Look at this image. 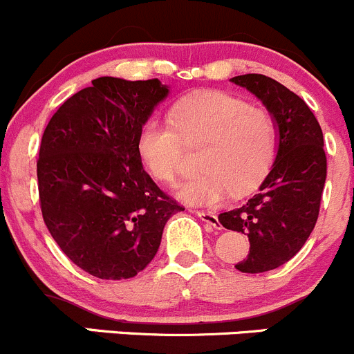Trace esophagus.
Returning <instances> with one entry per match:
<instances>
[{
  "label": "esophagus",
  "instance_id": "obj_1",
  "mask_svg": "<svg viewBox=\"0 0 354 354\" xmlns=\"http://www.w3.org/2000/svg\"><path fill=\"white\" fill-rule=\"evenodd\" d=\"M197 216L200 219L203 221L205 224H209V226L212 227H219V219H217V216L214 212H205V210H197Z\"/></svg>",
  "mask_w": 354,
  "mask_h": 354
}]
</instances>
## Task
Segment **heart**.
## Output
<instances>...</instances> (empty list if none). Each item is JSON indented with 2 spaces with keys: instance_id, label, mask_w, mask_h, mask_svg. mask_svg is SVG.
<instances>
[{
  "instance_id": "b5f03b06",
  "label": "heart",
  "mask_w": 354,
  "mask_h": 354,
  "mask_svg": "<svg viewBox=\"0 0 354 354\" xmlns=\"http://www.w3.org/2000/svg\"><path fill=\"white\" fill-rule=\"evenodd\" d=\"M169 121L151 118L140 128L138 156L160 183H174L187 162V145L197 149L200 176L178 190L192 205L216 207L231 195L252 192L270 169L277 149V124L270 111L250 106L223 91H203L173 106Z\"/></svg>"
}]
</instances>
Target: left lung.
Returning a JSON list of instances; mask_svg holds the SVG:
<instances>
[{"instance_id":"left-lung-1","label":"left lung","mask_w":354,"mask_h":354,"mask_svg":"<svg viewBox=\"0 0 354 354\" xmlns=\"http://www.w3.org/2000/svg\"><path fill=\"white\" fill-rule=\"evenodd\" d=\"M231 82L255 94L279 130L276 160L259 192L219 216L226 230L248 234V257L234 267L259 274L292 259L315 227L327 176L324 135L306 102L274 78L246 73Z\"/></svg>"}]
</instances>
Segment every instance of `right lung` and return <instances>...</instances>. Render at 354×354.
Here are the masks:
<instances>
[{
	"instance_id": "1",
	"label": "right lung",
	"mask_w": 354,
	"mask_h": 354,
	"mask_svg": "<svg viewBox=\"0 0 354 354\" xmlns=\"http://www.w3.org/2000/svg\"><path fill=\"white\" fill-rule=\"evenodd\" d=\"M167 92L157 78H95L59 106L42 133V219L68 259L99 279L144 270L167 219L185 210L149 176L137 149L142 124Z\"/></svg>"
}]
</instances>
